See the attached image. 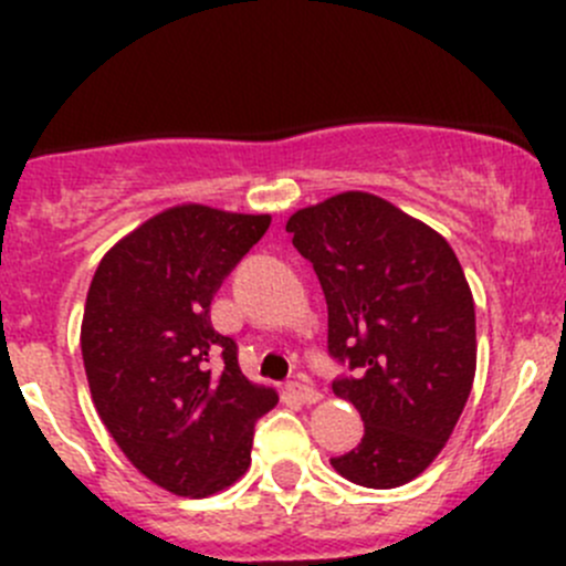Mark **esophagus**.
I'll return each instance as SVG.
<instances>
[{
	"mask_svg": "<svg viewBox=\"0 0 566 566\" xmlns=\"http://www.w3.org/2000/svg\"><path fill=\"white\" fill-rule=\"evenodd\" d=\"M287 389H290V394H293L295 399H298V402H304V405H315V402H319V391L315 389V386L301 384V380H293V384H290Z\"/></svg>",
	"mask_w": 566,
	"mask_h": 566,
	"instance_id": "esophagus-1",
	"label": "esophagus"
}]
</instances>
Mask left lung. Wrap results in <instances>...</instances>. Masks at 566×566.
Returning a JSON list of instances; mask_svg holds the SVG:
<instances>
[{"label": "left lung", "mask_w": 566, "mask_h": 566, "mask_svg": "<svg viewBox=\"0 0 566 566\" xmlns=\"http://www.w3.org/2000/svg\"><path fill=\"white\" fill-rule=\"evenodd\" d=\"M328 304V353L356 369L334 380L364 438L331 460L361 488L389 490L441 454L476 375V315L458 254L432 227L367 191L290 216Z\"/></svg>", "instance_id": "left-lung-1"}]
</instances>
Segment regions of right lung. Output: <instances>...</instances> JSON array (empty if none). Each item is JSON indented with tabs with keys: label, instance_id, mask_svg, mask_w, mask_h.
<instances>
[{
	"label": "right lung",
	"instance_id": "add662e5",
	"mask_svg": "<svg viewBox=\"0 0 566 566\" xmlns=\"http://www.w3.org/2000/svg\"><path fill=\"white\" fill-rule=\"evenodd\" d=\"M271 216L175 205L114 243L90 284L82 358L95 410L158 488L205 499L251 465L254 421L279 402L210 323L227 273Z\"/></svg>",
	"mask_w": 566,
	"mask_h": 566
}]
</instances>
